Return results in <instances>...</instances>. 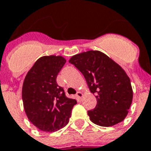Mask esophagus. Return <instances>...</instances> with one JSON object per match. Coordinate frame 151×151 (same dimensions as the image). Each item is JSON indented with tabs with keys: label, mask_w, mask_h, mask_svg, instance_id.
Segmentation results:
<instances>
[{
	"label": "esophagus",
	"mask_w": 151,
	"mask_h": 151,
	"mask_svg": "<svg viewBox=\"0 0 151 151\" xmlns=\"http://www.w3.org/2000/svg\"><path fill=\"white\" fill-rule=\"evenodd\" d=\"M76 96H77V97L80 99V98H81V97H83V93H82L81 91H78V93H77V94H76Z\"/></svg>",
	"instance_id": "1"
}]
</instances>
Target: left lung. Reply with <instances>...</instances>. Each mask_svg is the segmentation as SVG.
<instances>
[{
	"label": "left lung",
	"instance_id": "left-lung-1",
	"mask_svg": "<svg viewBox=\"0 0 151 151\" xmlns=\"http://www.w3.org/2000/svg\"><path fill=\"white\" fill-rule=\"evenodd\" d=\"M83 73L97 105L87 111L93 124L111 127L124 120L132 103L130 80L121 66L99 50L76 54L69 60Z\"/></svg>",
	"mask_w": 151,
	"mask_h": 151
}]
</instances>
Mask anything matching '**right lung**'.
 I'll return each instance as SVG.
<instances>
[{
    "mask_svg": "<svg viewBox=\"0 0 151 151\" xmlns=\"http://www.w3.org/2000/svg\"><path fill=\"white\" fill-rule=\"evenodd\" d=\"M66 63L61 56L41 57L27 72L22 87L27 116L39 130L54 132L69 122L75 99L66 97L57 83L58 73Z\"/></svg>",
    "mask_w": 151,
    "mask_h": 151,
    "instance_id": "obj_1",
    "label": "right lung"
}]
</instances>
